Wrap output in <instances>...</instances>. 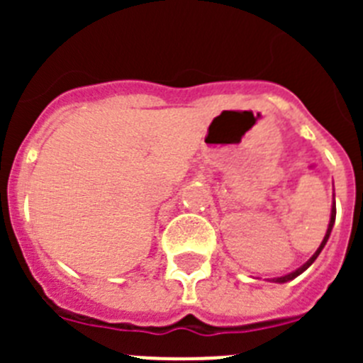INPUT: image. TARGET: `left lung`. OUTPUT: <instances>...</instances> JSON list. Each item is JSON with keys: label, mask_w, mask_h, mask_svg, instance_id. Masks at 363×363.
Returning <instances> with one entry per match:
<instances>
[{"label": "left lung", "mask_w": 363, "mask_h": 363, "mask_svg": "<svg viewBox=\"0 0 363 363\" xmlns=\"http://www.w3.org/2000/svg\"><path fill=\"white\" fill-rule=\"evenodd\" d=\"M335 218H336V203L335 201H333V209H331V220H329V227H327V233H325V236H323V240H322V243H320V247H318V251L314 252L313 256H311L309 259H307L306 264L301 265L300 269H296V271H293V272H289V274H285V277H280V278H274V280L272 281H277V284H285V281H289V280H293V278H296L298 274H301V272L306 271L307 267H309L311 264H313L314 259L318 258V255L320 252H322V249L323 247H325V243H327V240H329V236H331V230H333V225H335Z\"/></svg>", "instance_id": "1"}]
</instances>
